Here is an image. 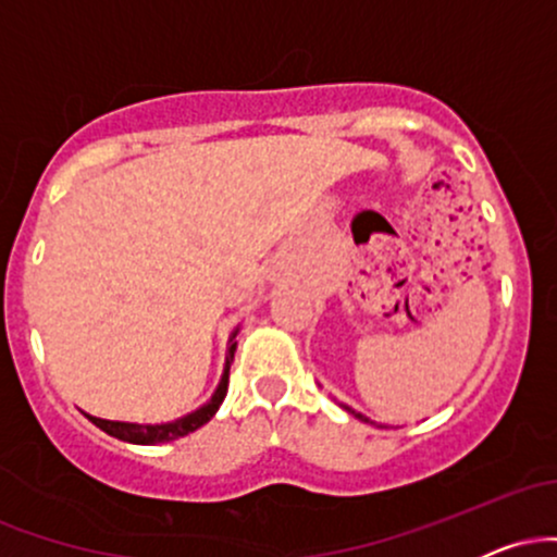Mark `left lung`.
Returning <instances> with one entry per match:
<instances>
[{"label": "left lung", "instance_id": "8db88e82", "mask_svg": "<svg viewBox=\"0 0 557 557\" xmlns=\"http://www.w3.org/2000/svg\"><path fill=\"white\" fill-rule=\"evenodd\" d=\"M345 408V411H348V413H354V417L356 419H361V421H369L367 417H361V413L359 411H354V408H350V406H343ZM369 424H374V421H369ZM376 426H385V424H376ZM385 430H389V426H385Z\"/></svg>", "mask_w": 557, "mask_h": 557}]
</instances>
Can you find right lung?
Wrapping results in <instances>:
<instances>
[{
	"label": "right lung",
	"instance_id": "right-lung-1",
	"mask_svg": "<svg viewBox=\"0 0 557 557\" xmlns=\"http://www.w3.org/2000/svg\"><path fill=\"white\" fill-rule=\"evenodd\" d=\"M235 345H238V343H235V335H233V337H230V348H227L225 374H222V382H220V387H216V393L212 395V400L203 403L198 411L188 413V417L170 421V424H127V421L96 419V417H88V413H86V417H88V421H91V424L99 426L101 432L110 434V437H117V440H123V443H133V445H159V443H170V440L185 437V434L196 432L198 426L207 424V421L216 413V408L222 406V400H225L227 382H230V363H233Z\"/></svg>",
	"mask_w": 557,
	"mask_h": 557
}]
</instances>
